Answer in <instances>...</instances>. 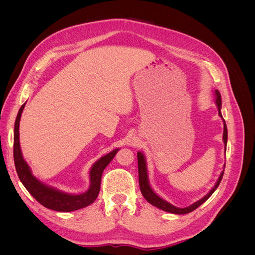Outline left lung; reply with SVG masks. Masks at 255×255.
I'll return each mask as SVG.
<instances>
[{
    "label": "left lung",
    "instance_id": "obj_1",
    "mask_svg": "<svg viewBox=\"0 0 255 255\" xmlns=\"http://www.w3.org/2000/svg\"><path fill=\"white\" fill-rule=\"evenodd\" d=\"M215 97H216V105L218 107V112H219V116L222 118V115H221V96H220V92L218 90H215ZM223 119V118H222ZM223 142L226 144V148H227V141H228V128H227V125H226V121L223 120ZM137 159H138V177H139V187H140V191L142 196L144 197V199L148 201L150 204L156 206L157 208H160V210H163L165 212L168 213H172V214H177V215H183V214H188L192 211H195L196 208H198L200 205L202 203H204L206 200L210 198L213 192L217 189V187L219 186V184L222 180V176H223V172L225 170H222V172L220 173V176L218 181L216 182L215 186L211 189V191L208 192L206 196H204L202 199H200L199 201L195 202L194 204H191L187 207H184V208H180V207H176L172 204H170L169 202L165 201L164 199H161L160 197H158L155 192L153 191V189L151 188L150 184H149V179H148V170H146V163H145V158L144 155L141 152H138L137 153ZM226 166V165H225Z\"/></svg>",
    "mask_w": 255,
    "mask_h": 255
}]
</instances>
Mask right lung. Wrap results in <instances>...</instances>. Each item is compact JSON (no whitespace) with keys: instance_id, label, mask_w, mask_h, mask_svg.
I'll use <instances>...</instances> for the list:
<instances>
[{"instance_id":"right-lung-1","label":"right lung","mask_w":255,"mask_h":255,"mask_svg":"<svg viewBox=\"0 0 255 255\" xmlns=\"http://www.w3.org/2000/svg\"><path fill=\"white\" fill-rule=\"evenodd\" d=\"M25 103L21 106L19 113L17 115L16 122H14L13 129V159L14 166L18 176L22 184L27 191L32 195L38 202L42 204L44 207L56 212H72L80 210V208L86 207L91 203L95 202L99 192L100 186H101V177L106 166L109 165L112 159L115 157L119 149H115L106 155L98 159L94 166L91 167L89 176H90V186L87 191L80 195H71L67 192L60 191L56 188L47 186L32 174L30 168L26 161L23 158L20 141H19V123L21 119V114L24 110Z\"/></svg>"}]
</instances>
